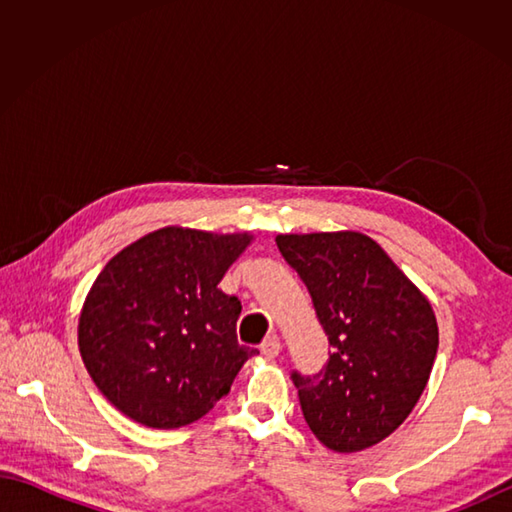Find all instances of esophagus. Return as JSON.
Masks as SVG:
<instances>
[{
    "label": "esophagus",
    "instance_id": "1",
    "mask_svg": "<svg viewBox=\"0 0 512 512\" xmlns=\"http://www.w3.org/2000/svg\"><path fill=\"white\" fill-rule=\"evenodd\" d=\"M259 350H262V354H264L266 358H275V356H279V352H281V341H279V336H277V334H270V336H266L264 343L259 345Z\"/></svg>",
    "mask_w": 512,
    "mask_h": 512
}]
</instances>
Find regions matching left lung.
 Segmentation results:
<instances>
[{
    "label": "left lung",
    "mask_w": 512,
    "mask_h": 512,
    "mask_svg": "<svg viewBox=\"0 0 512 512\" xmlns=\"http://www.w3.org/2000/svg\"><path fill=\"white\" fill-rule=\"evenodd\" d=\"M330 341L317 374L292 372L303 418L325 447L356 453L394 433L427 387L438 323L427 297L372 237L277 235Z\"/></svg>",
    "instance_id": "8db88e82"
}]
</instances>
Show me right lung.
Segmentation results:
<instances>
[{
    "label": "right lung",
    "mask_w": 512,
    "mask_h": 512,
    "mask_svg": "<svg viewBox=\"0 0 512 512\" xmlns=\"http://www.w3.org/2000/svg\"><path fill=\"white\" fill-rule=\"evenodd\" d=\"M167 226L112 257L79 319V350L96 387L151 429L200 420L257 350L237 343L242 303L217 288L250 244Z\"/></svg>",
    "instance_id": "1"
}]
</instances>
